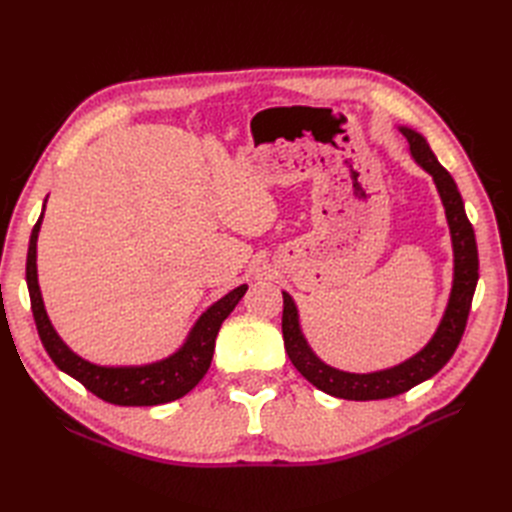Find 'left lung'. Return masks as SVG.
I'll return each instance as SVG.
<instances>
[{
  "mask_svg": "<svg viewBox=\"0 0 512 512\" xmlns=\"http://www.w3.org/2000/svg\"><path fill=\"white\" fill-rule=\"evenodd\" d=\"M408 141V151L412 160L431 175L436 190L440 194L442 207L446 213L448 230H451L453 243V286L448 294V303L438 324L436 333L429 342L412 354L410 359L401 361L393 367L369 371V374H354L324 363L320 356L307 344L301 331L299 309L294 299L284 290V316L282 333L288 359L299 369V374L312 382L316 389L339 399L352 401H371V399H389L410 391L412 386L436 376L438 371L451 361L461 335L466 331V322L470 314L472 297L478 282V250L474 239V228L468 220L463 200L457 190V183L448 175V170L433 156L427 138L408 126H397Z\"/></svg>",
  "mask_w": 512,
  "mask_h": 512,
  "instance_id": "1",
  "label": "left lung"
}]
</instances>
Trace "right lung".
Returning a JSON list of instances; mask_svg holds the SVG:
<instances>
[{"label":"right lung","instance_id":"obj_1","mask_svg":"<svg viewBox=\"0 0 512 512\" xmlns=\"http://www.w3.org/2000/svg\"><path fill=\"white\" fill-rule=\"evenodd\" d=\"M46 209V198L40 218L29 237L27 250V288L32 299V312L38 327V335L49 352L53 363L64 374L79 380L87 391L115 406H160L188 395L194 386L205 378L213 359L215 337L222 322L237 307L247 290V284L237 286L224 294L222 299L209 305L185 335L183 344L160 361L145 365H98L76 354L55 331L53 322L46 314L42 290L38 284V235Z\"/></svg>","mask_w":512,"mask_h":512}]
</instances>
